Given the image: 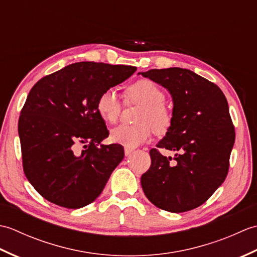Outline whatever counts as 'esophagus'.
Here are the masks:
<instances>
[{
	"label": "esophagus",
	"instance_id": "esophagus-1",
	"mask_svg": "<svg viewBox=\"0 0 257 257\" xmlns=\"http://www.w3.org/2000/svg\"><path fill=\"white\" fill-rule=\"evenodd\" d=\"M133 154V149H129V148H124V155L125 157H128Z\"/></svg>",
	"mask_w": 257,
	"mask_h": 257
}]
</instances>
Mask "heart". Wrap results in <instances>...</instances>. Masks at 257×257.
I'll return each mask as SVG.
<instances>
[{
    "label": "heart",
    "instance_id": "b5f03b06",
    "mask_svg": "<svg viewBox=\"0 0 257 257\" xmlns=\"http://www.w3.org/2000/svg\"><path fill=\"white\" fill-rule=\"evenodd\" d=\"M128 102L143 106L137 116V125H118L111 129L109 140L112 144L134 149L148 141L151 130L156 134H165L172 121V114L166 107L165 92L149 79L139 80L125 90ZM122 102L114 89H106L99 95L96 103L97 112L108 123H114L121 111Z\"/></svg>",
    "mask_w": 257,
    "mask_h": 257
}]
</instances>
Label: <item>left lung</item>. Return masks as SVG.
Wrapping results in <instances>:
<instances>
[{
	"label": "left lung",
	"mask_w": 257,
	"mask_h": 257,
	"mask_svg": "<svg viewBox=\"0 0 257 257\" xmlns=\"http://www.w3.org/2000/svg\"><path fill=\"white\" fill-rule=\"evenodd\" d=\"M140 74L172 97V121L157 148L180 152L171 162V157L151 149V166L141 176V187L159 209L173 213L195 209L224 182L228 171L235 132L226 98L215 84L189 69Z\"/></svg>",
	"instance_id": "1"
}]
</instances>
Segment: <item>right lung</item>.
<instances>
[{"label": "right lung", "instance_id": "1", "mask_svg": "<svg viewBox=\"0 0 257 257\" xmlns=\"http://www.w3.org/2000/svg\"><path fill=\"white\" fill-rule=\"evenodd\" d=\"M137 68L94 62L70 64L33 86L19 119L24 173L43 198L67 209L95 201L124 157L97 112L103 90ZM85 144V150L78 147Z\"/></svg>", "mask_w": 257, "mask_h": 257}]
</instances>
